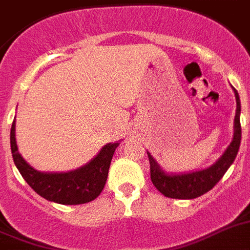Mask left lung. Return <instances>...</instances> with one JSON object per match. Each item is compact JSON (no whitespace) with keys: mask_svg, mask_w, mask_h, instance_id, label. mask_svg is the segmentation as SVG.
<instances>
[{"mask_svg":"<svg viewBox=\"0 0 250 250\" xmlns=\"http://www.w3.org/2000/svg\"><path fill=\"white\" fill-rule=\"evenodd\" d=\"M234 93L236 99L234 138L220 159L208 169L198 170L193 173L168 176L159 168L157 162L148 153L149 163H150V180L162 195L169 198H180V200H191V198L200 197L210 191L229 169L238 154L240 140H242V127H240V119H239L240 117V100H239V95L235 88H234Z\"/></svg>","mask_w":250,"mask_h":250,"instance_id":"8db88e82","label":"left lung"}]
</instances>
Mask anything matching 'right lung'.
<instances>
[{"label": "right lung", "instance_id": "obj_1", "mask_svg": "<svg viewBox=\"0 0 250 250\" xmlns=\"http://www.w3.org/2000/svg\"><path fill=\"white\" fill-rule=\"evenodd\" d=\"M11 151L15 166L34 191L48 201L62 205H81L93 201L102 192L107 180L111 159L119 143L107 144L84 167L68 173H42L31 168L18 151L12 123Z\"/></svg>", "mask_w": 250, "mask_h": 250}]
</instances>
